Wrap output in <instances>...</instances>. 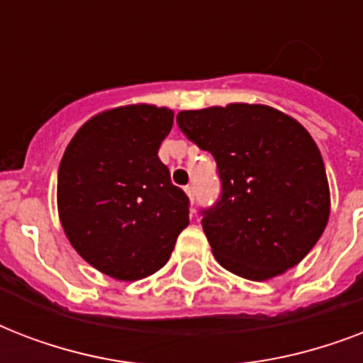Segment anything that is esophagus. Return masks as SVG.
<instances>
[{
  "label": "esophagus",
  "mask_w": 363,
  "mask_h": 363,
  "mask_svg": "<svg viewBox=\"0 0 363 363\" xmlns=\"http://www.w3.org/2000/svg\"><path fill=\"white\" fill-rule=\"evenodd\" d=\"M184 192L190 198V201H194V186H184Z\"/></svg>",
  "instance_id": "34e87169"
}]
</instances>
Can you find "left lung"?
<instances>
[{"mask_svg": "<svg viewBox=\"0 0 363 363\" xmlns=\"http://www.w3.org/2000/svg\"><path fill=\"white\" fill-rule=\"evenodd\" d=\"M177 124L218 167L220 198L201 211L216 262L248 281L299 264L330 218L326 169L309 131L273 107L248 104L181 111Z\"/></svg>", "mask_w": 363, "mask_h": 363, "instance_id": "obj_1", "label": "left lung"}]
</instances>
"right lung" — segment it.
Returning a JSON list of instances; mask_svg holds the SVG:
<instances>
[{
	"instance_id": "add662e5",
	"label": "right lung",
	"mask_w": 363,
	"mask_h": 363,
	"mask_svg": "<svg viewBox=\"0 0 363 363\" xmlns=\"http://www.w3.org/2000/svg\"><path fill=\"white\" fill-rule=\"evenodd\" d=\"M173 111L125 105L99 113L71 139L58 169V213L77 252L105 275L139 281L162 269L188 226L186 194L158 148Z\"/></svg>"
}]
</instances>
